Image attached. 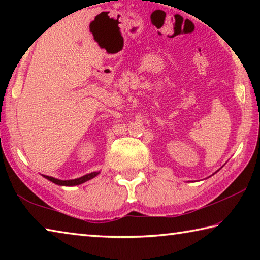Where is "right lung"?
Segmentation results:
<instances>
[{
	"mask_svg": "<svg viewBox=\"0 0 260 260\" xmlns=\"http://www.w3.org/2000/svg\"><path fill=\"white\" fill-rule=\"evenodd\" d=\"M100 174V171L99 172H91V173H88L86 175H82L80 178H77V179H71V180H59V179H56V178H52L49 177V175H43V178H46L47 180H49L52 183L55 184H58V186H67V187H73V186H78V184H81L83 182L88 181V180H91L93 178H95L96 175Z\"/></svg>",
	"mask_w": 260,
	"mask_h": 260,
	"instance_id": "right-lung-1",
	"label": "right lung"
}]
</instances>
